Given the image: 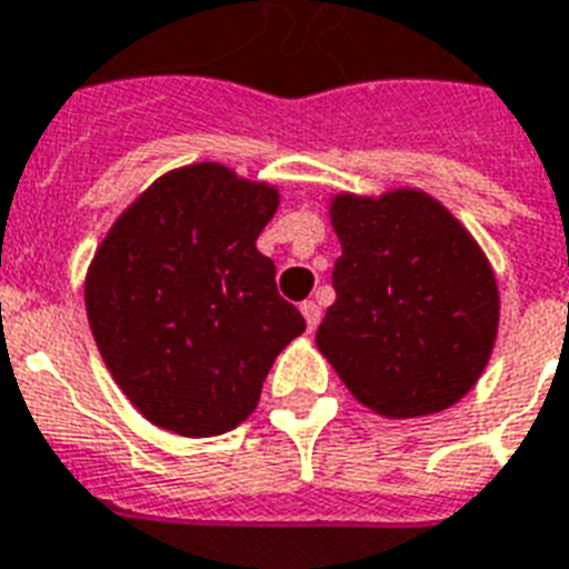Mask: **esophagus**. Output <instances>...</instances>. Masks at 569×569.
<instances>
[{
	"instance_id": "esophagus-1",
	"label": "esophagus",
	"mask_w": 569,
	"mask_h": 569,
	"mask_svg": "<svg viewBox=\"0 0 569 569\" xmlns=\"http://www.w3.org/2000/svg\"><path fill=\"white\" fill-rule=\"evenodd\" d=\"M302 317H306L308 329H317V323H320V317H323V308L317 306L315 299H308V302H302Z\"/></svg>"
}]
</instances>
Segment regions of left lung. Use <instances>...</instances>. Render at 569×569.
Listing matches in <instances>:
<instances>
[{"label": "left lung", "mask_w": 569, "mask_h": 569, "mask_svg": "<svg viewBox=\"0 0 569 569\" xmlns=\"http://www.w3.org/2000/svg\"><path fill=\"white\" fill-rule=\"evenodd\" d=\"M329 216L341 258L320 353L380 416L453 407L490 362L499 329L496 276L472 234L418 189L335 196Z\"/></svg>", "instance_id": "left-lung-1"}]
</instances>
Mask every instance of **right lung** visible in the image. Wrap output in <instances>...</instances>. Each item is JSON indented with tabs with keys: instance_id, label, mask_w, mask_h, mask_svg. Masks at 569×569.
Here are the masks:
<instances>
[{
	"instance_id": "1",
	"label": "right lung",
	"mask_w": 569,
	"mask_h": 569,
	"mask_svg": "<svg viewBox=\"0 0 569 569\" xmlns=\"http://www.w3.org/2000/svg\"><path fill=\"white\" fill-rule=\"evenodd\" d=\"M279 207L267 183L196 162L153 180L97 249L86 311L130 403L178 436L252 416L276 356L306 320L276 288L258 234Z\"/></svg>"
}]
</instances>
